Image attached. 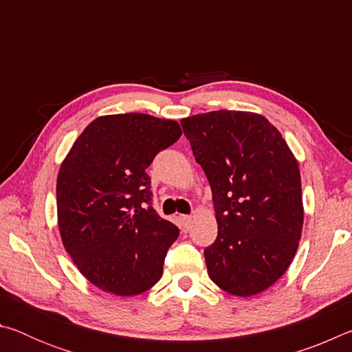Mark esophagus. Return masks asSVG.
<instances>
[{
    "mask_svg": "<svg viewBox=\"0 0 352 352\" xmlns=\"http://www.w3.org/2000/svg\"><path fill=\"white\" fill-rule=\"evenodd\" d=\"M180 220H182L183 230L188 231L190 228V225H192V217H190V216H180Z\"/></svg>",
    "mask_w": 352,
    "mask_h": 352,
    "instance_id": "esophagus-1",
    "label": "esophagus"
}]
</instances>
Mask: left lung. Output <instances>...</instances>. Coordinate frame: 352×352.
<instances>
[{"label": "left lung", "instance_id": "8db88e82", "mask_svg": "<svg viewBox=\"0 0 352 352\" xmlns=\"http://www.w3.org/2000/svg\"><path fill=\"white\" fill-rule=\"evenodd\" d=\"M180 122L212 190L219 231L205 248L208 275L231 295L261 294L289 269L301 239L294 153L258 113L217 110Z\"/></svg>", "mask_w": 352, "mask_h": 352}]
</instances>
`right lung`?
Instances as JSON below:
<instances>
[{"mask_svg":"<svg viewBox=\"0 0 352 352\" xmlns=\"http://www.w3.org/2000/svg\"><path fill=\"white\" fill-rule=\"evenodd\" d=\"M182 136L177 121L144 113L96 118L80 133L57 177L63 247L100 290L140 295L163 275L180 234L152 206L146 169Z\"/></svg>","mask_w":352,"mask_h":352,"instance_id":"right-lung-1","label":"right lung"}]
</instances>
